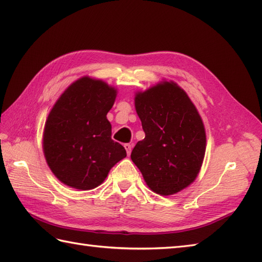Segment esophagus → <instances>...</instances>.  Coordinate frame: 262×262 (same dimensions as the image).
Masks as SVG:
<instances>
[{"mask_svg": "<svg viewBox=\"0 0 262 262\" xmlns=\"http://www.w3.org/2000/svg\"><path fill=\"white\" fill-rule=\"evenodd\" d=\"M124 147H125V149H126L127 154L129 155V154H130V152H132V144H129V143H126L125 145H124Z\"/></svg>", "mask_w": 262, "mask_h": 262, "instance_id": "esophagus-1", "label": "esophagus"}]
</instances>
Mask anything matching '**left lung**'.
Returning a JSON list of instances; mask_svg holds the SVG:
<instances>
[{"label": "left lung", "mask_w": 262, "mask_h": 262, "mask_svg": "<svg viewBox=\"0 0 262 262\" xmlns=\"http://www.w3.org/2000/svg\"><path fill=\"white\" fill-rule=\"evenodd\" d=\"M135 107L145 138L133 148V162L154 192L182 190L196 179L205 155V128L196 107L173 82L137 93Z\"/></svg>", "instance_id": "obj_1"}]
</instances>
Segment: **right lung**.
I'll list each match as a JSON object with an SVG mask.
<instances>
[{"label":"right lung","mask_w":262,"mask_h":262,"mask_svg":"<svg viewBox=\"0 0 262 262\" xmlns=\"http://www.w3.org/2000/svg\"><path fill=\"white\" fill-rule=\"evenodd\" d=\"M116 90L89 77L74 82L55 103L43 130V153L53 173L80 190L98 187L113 166L126 158L111 140L107 119Z\"/></svg>","instance_id":"right-lung-1"}]
</instances>
